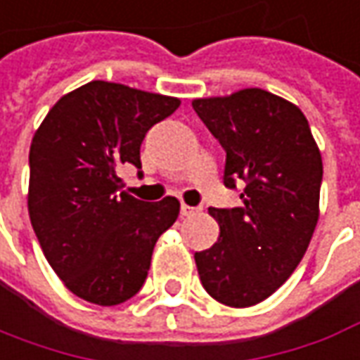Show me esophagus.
I'll list each match as a JSON object with an SVG mask.
<instances>
[{"label":"esophagus","instance_id":"34e87169","mask_svg":"<svg viewBox=\"0 0 360 360\" xmlns=\"http://www.w3.org/2000/svg\"><path fill=\"white\" fill-rule=\"evenodd\" d=\"M198 212H202V207H198V205H180V213L184 215V217H190V215H195Z\"/></svg>","mask_w":360,"mask_h":360}]
</instances>
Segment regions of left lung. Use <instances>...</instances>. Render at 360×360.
Wrapping results in <instances>:
<instances>
[{
    "instance_id": "8db88e82",
    "label": "left lung",
    "mask_w": 360,
    "mask_h": 360,
    "mask_svg": "<svg viewBox=\"0 0 360 360\" xmlns=\"http://www.w3.org/2000/svg\"><path fill=\"white\" fill-rule=\"evenodd\" d=\"M194 111L225 150L223 184L241 188L237 207H210L221 235L195 252L205 292L249 308L290 278L319 215L323 165L308 119L294 103L249 88L194 100Z\"/></svg>"
}]
</instances>
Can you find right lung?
I'll return each mask as SVG.
<instances>
[{
    "instance_id": "right-lung-1",
    "label": "right lung",
    "mask_w": 360,
    "mask_h": 360,
    "mask_svg": "<svg viewBox=\"0 0 360 360\" xmlns=\"http://www.w3.org/2000/svg\"><path fill=\"white\" fill-rule=\"evenodd\" d=\"M180 100L90 82L66 94L34 133L29 215L44 257L66 288L117 306L143 288L156 241L180 202L148 204L119 192L123 165L141 174V143Z\"/></svg>"
}]
</instances>
